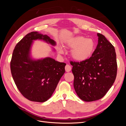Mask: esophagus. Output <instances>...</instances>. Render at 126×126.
Instances as JSON below:
<instances>
[{
	"instance_id": "34e87169",
	"label": "esophagus",
	"mask_w": 126,
	"mask_h": 126,
	"mask_svg": "<svg viewBox=\"0 0 126 126\" xmlns=\"http://www.w3.org/2000/svg\"><path fill=\"white\" fill-rule=\"evenodd\" d=\"M71 69V67L69 64H67L65 66V70L66 72H69Z\"/></svg>"
}]
</instances>
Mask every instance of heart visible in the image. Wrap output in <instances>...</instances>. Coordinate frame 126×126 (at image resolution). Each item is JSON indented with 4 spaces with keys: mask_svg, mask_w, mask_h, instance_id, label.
<instances>
[{
    "mask_svg": "<svg viewBox=\"0 0 126 126\" xmlns=\"http://www.w3.org/2000/svg\"><path fill=\"white\" fill-rule=\"evenodd\" d=\"M65 47L72 49L71 57L72 59L76 62H81L89 59L92 56L95 49V43L91 38L77 36L67 39ZM59 52L63 54V49L62 47L59 48Z\"/></svg>",
    "mask_w": 126,
    "mask_h": 126,
    "instance_id": "b5f03b06",
    "label": "heart"
}]
</instances>
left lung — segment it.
Here are the masks:
<instances>
[{"label": "left lung", "instance_id": "obj_1", "mask_svg": "<svg viewBox=\"0 0 126 126\" xmlns=\"http://www.w3.org/2000/svg\"><path fill=\"white\" fill-rule=\"evenodd\" d=\"M97 36L98 45L91 57L83 62H70L76 93L81 100L87 102L104 97L117 76L115 48L102 34L98 33Z\"/></svg>", "mask_w": 126, "mask_h": 126}]
</instances>
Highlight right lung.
<instances>
[{"mask_svg": "<svg viewBox=\"0 0 126 126\" xmlns=\"http://www.w3.org/2000/svg\"><path fill=\"white\" fill-rule=\"evenodd\" d=\"M43 40L52 46L56 42L37 32L26 35L16 45L10 62L11 75L17 88L29 100L43 102L51 97L65 72L66 63L50 57L37 60L30 57L33 40Z\"/></svg>", "mask_w": 126, "mask_h": 126, "instance_id": "right-lung-1", "label": "right lung"}]
</instances>
